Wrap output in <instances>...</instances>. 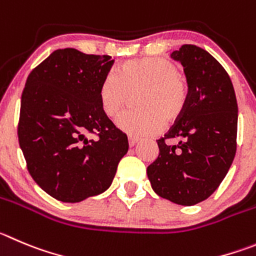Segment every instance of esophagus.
Here are the masks:
<instances>
[{
	"instance_id": "34e87169",
	"label": "esophagus",
	"mask_w": 256,
	"mask_h": 256,
	"mask_svg": "<svg viewBox=\"0 0 256 256\" xmlns=\"http://www.w3.org/2000/svg\"><path fill=\"white\" fill-rule=\"evenodd\" d=\"M139 142V139L138 138H134V136H128V145L130 146H135L136 142Z\"/></svg>"
}]
</instances>
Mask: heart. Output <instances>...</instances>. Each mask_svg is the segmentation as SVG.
I'll use <instances>...</instances> for the list:
<instances>
[{"label":"heart","mask_w":256,"mask_h":256,"mask_svg":"<svg viewBox=\"0 0 256 256\" xmlns=\"http://www.w3.org/2000/svg\"><path fill=\"white\" fill-rule=\"evenodd\" d=\"M136 92L138 110L124 112L116 120L117 128L132 136L154 135L164 122L174 124L190 101V87L176 64L149 56L125 62L116 73L107 74L98 87L100 107L106 116L114 117Z\"/></svg>","instance_id":"heart-1"}]
</instances>
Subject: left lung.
Here are the masks:
<instances>
[{
	"label": "left lung",
	"instance_id": "1",
	"mask_svg": "<svg viewBox=\"0 0 256 256\" xmlns=\"http://www.w3.org/2000/svg\"><path fill=\"white\" fill-rule=\"evenodd\" d=\"M170 56L184 68L190 101L183 116L156 140L159 155L146 173L158 196L193 206L218 188L232 164L238 102L228 72L208 52L187 44ZM168 138L180 142L169 146Z\"/></svg>",
	"mask_w": 256,
	"mask_h": 256
}]
</instances>
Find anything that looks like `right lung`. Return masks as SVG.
Segmentation results:
<instances>
[{
    "label": "right lung",
    "instance_id": "add662e5",
    "mask_svg": "<svg viewBox=\"0 0 256 256\" xmlns=\"http://www.w3.org/2000/svg\"><path fill=\"white\" fill-rule=\"evenodd\" d=\"M112 64L110 56L66 48L52 52L26 80L18 142L32 179L62 202L104 192L128 150V136L98 102V87Z\"/></svg>",
    "mask_w": 256,
    "mask_h": 256
}]
</instances>
